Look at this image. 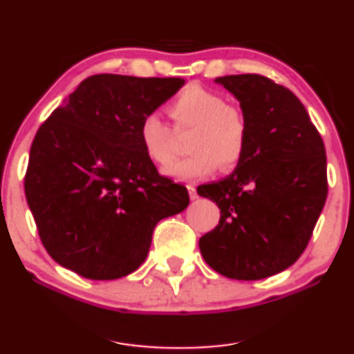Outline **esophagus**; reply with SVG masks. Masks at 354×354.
Masks as SVG:
<instances>
[{"label": "esophagus", "mask_w": 354, "mask_h": 354, "mask_svg": "<svg viewBox=\"0 0 354 354\" xmlns=\"http://www.w3.org/2000/svg\"><path fill=\"white\" fill-rule=\"evenodd\" d=\"M187 189H189V196H191L192 201H196V198H198V194H197V191H196V187H194V186H187Z\"/></svg>", "instance_id": "34e87169"}]
</instances>
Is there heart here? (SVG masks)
I'll return each instance as SVG.
<instances>
[{"label": "heart", "mask_w": 354, "mask_h": 354, "mask_svg": "<svg viewBox=\"0 0 354 354\" xmlns=\"http://www.w3.org/2000/svg\"><path fill=\"white\" fill-rule=\"evenodd\" d=\"M175 131L191 133V156L167 167V176L194 181L210 176L218 168L231 170L242 160L247 149V120L241 109L227 106L225 97L208 89H184L168 107ZM158 113H147L138 128V138L149 160L167 165L175 157L176 134Z\"/></svg>", "instance_id": "obj_1"}]
</instances>
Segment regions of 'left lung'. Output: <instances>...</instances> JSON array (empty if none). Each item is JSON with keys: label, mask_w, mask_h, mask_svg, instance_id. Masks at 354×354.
<instances>
[{"label": "left lung", "mask_w": 354, "mask_h": 354, "mask_svg": "<svg viewBox=\"0 0 354 354\" xmlns=\"http://www.w3.org/2000/svg\"><path fill=\"white\" fill-rule=\"evenodd\" d=\"M215 82L241 104L248 138L236 170L197 189L221 210L198 247L220 274L258 281L287 270L305 252L327 198L326 149L290 89L255 73Z\"/></svg>", "instance_id": "1"}]
</instances>
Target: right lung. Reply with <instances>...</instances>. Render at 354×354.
<instances>
[{"instance_id": "add662e5", "label": "right lung", "mask_w": 354, "mask_h": 354, "mask_svg": "<svg viewBox=\"0 0 354 354\" xmlns=\"http://www.w3.org/2000/svg\"><path fill=\"white\" fill-rule=\"evenodd\" d=\"M183 84L93 75L39 127L24 186L59 265L93 281L128 276L146 260L157 223L189 205L187 189L158 175L138 138L142 117Z\"/></svg>"}]
</instances>
